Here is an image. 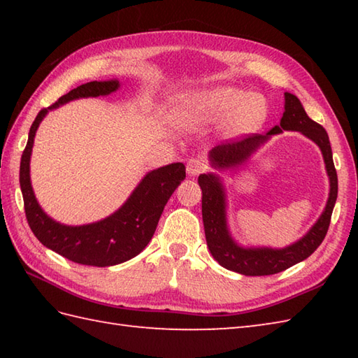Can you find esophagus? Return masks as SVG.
<instances>
[{
  "mask_svg": "<svg viewBox=\"0 0 358 358\" xmlns=\"http://www.w3.org/2000/svg\"><path fill=\"white\" fill-rule=\"evenodd\" d=\"M206 169H208V164H206V162H204L201 157H192L191 159H189L187 166H186V171H187L189 175H191V177H195V175H200Z\"/></svg>",
  "mask_w": 358,
  "mask_h": 358,
  "instance_id": "esophagus-1",
  "label": "esophagus"
}]
</instances>
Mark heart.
Listing matches in <instances>:
<instances>
[{
    "label": "heart",
    "mask_w": 358,
    "mask_h": 358,
    "mask_svg": "<svg viewBox=\"0 0 358 358\" xmlns=\"http://www.w3.org/2000/svg\"><path fill=\"white\" fill-rule=\"evenodd\" d=\"M186 121L226 120L232 132H250L262 127L269 117V104L263 95L246 89L218 86L195 95L183 110Z\"/></svg>",
    "instance_id": "1"
}]
</instances>
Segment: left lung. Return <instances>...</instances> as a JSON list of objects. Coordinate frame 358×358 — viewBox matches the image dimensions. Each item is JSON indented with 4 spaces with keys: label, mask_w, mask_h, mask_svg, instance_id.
<instances>
[{
    "label": "left lung",
    "mask_w": 358,
    "mask_h": 358,
    "mask_svg": "<svg viewBox=\"0 0 358 358\" xmlns=\"http://www.w3.org/2000/svg\"><path fill=\"white\" fill-rule=\"evenodd\" d=\"M283 131H296L306 135L308 138L318 144L323 152V158L326 163V171L329 175L331 191L329 200L326 209L318 218V222L313 226L305 237L294 245L285 249H243L235 245L229 237L226 227V214H224V192L220 185L218 177L212 173H203L199 177V185L201 187V212L204 234H206L208 248L212 257L223 266V268L243 273V275H272L281 271H286L291 266L300 263L314 252L322 245L326 234L329 229L331 215L334 210V204L337 200L338 192V180L337 171L334 166L332 149L329 143V136L326 134L323 126L315 123L314 120L308 117L303 109L299 98L292 94H285V112L280 120V126L272 127L268 135L254 134L246 138L237 141H226L218 144L212 149L210 158L212 163L217 167H231L240 164L241 162L252 154L258 144L263 143L269 135H275Z\"/></svg>",
    "instance_id": "1"
}]
</instances>
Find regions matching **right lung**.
Listing matches in <instances>:
<instances>
[{"mask_svg":"<svg viewBox=\"0 0 358 358\" xmlns=\"http://www.w3.org/2000/svg\"><path fill=\"white\" fill-rule=\"evenodd\" d=\"M118 81H90L58 98L49 109L83 96L109 95L118 89ZM49 109L38 112L30 126L29 140L20 164V186L30 229L45 248L55 250L67 260L87 266H113L131 260L148 246L167 200L185 180L183 163H172L149 172L123 206L103 222L86 226H64L44 214L38 206L30 186L29 162L38 126Z\"/></svg>","mask_w":358,"mask_h":358,"instance_id":"add662e5","label":"right lung"}]
</instances>
